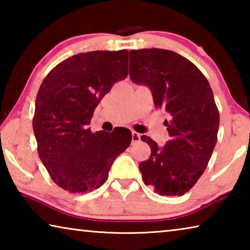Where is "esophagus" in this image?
Listing matches in <instances>:
<instances>
[{"label":"esophagus","instance_id":"obj_1","mask_svg":"<svg viewBox=\"0 0 250 250\" xmlns=\"http://www.w3.org/2000/svg\"><path fill=\"white\" fill-rule=\"evenodd\" d=\"M131 135H132V142L133 143L134 142H138L139 140H140V138H141V134L138 133V132H135V131H132V132H131Z\"/></svg>","mask_w":250,"mask_h":250}]
</instances>
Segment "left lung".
Segmentation results:
<instances>
[{
    "mask_svg": "<svg viewBox=\"0 0 250 250\" xmlns=\"http://www.w3.org/2000/svg\"><path fill=\"white\" fill-rule=\"evenodd\" d=\"M129 74L150 87L154 104L168 115L166 146L141 137L151 147L139 164L142 179L160 195H183L204 173L217 142L219 112L209 83L188 59L160 48L130 50Z\"/></svg>",
    "mask_w": 250,
    "mask_h": 250,
    "instance_id": "left-lung-1",
    "label": "left lung"
}]
</instances>
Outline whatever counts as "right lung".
Wrapping results in <instances>:
<instances>
[{"label":"right lung","instance_id":"obj_1","mask_svg":"<svg viewBox=\"0 0 250 250\" xmlns=\"http://www.w3.org/2000/svg\"><path fill=\"white\" fill-rule=\"evenodd\" d=\"M128 54L75 55L54 67L37 92L33 129L40 159L55 183L70 193L100 188L113 161L130 146L128 129H88L100 100L128 75Z\"/></svg>","mask_w":250,"mask_h":250}]
</instances>
